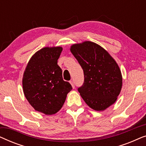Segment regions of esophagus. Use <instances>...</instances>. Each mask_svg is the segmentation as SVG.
Returning <instances> with one entry per match:
<instances>
[{"label": "esophagus", "instance_id": "esophagus-1", "mask_svg": "<svg viewBox=\"0 0 146 146\" xmlns=\"http://www.w3.org/2000/svg\"><path fill=\"white\" fill-rule=\"evenodd\" d=\"M70 83L71 84L73 88H74L75 86H74V82H73V81H72V80H70Z\"/></svg>", "mask_w": 146, "mask_h": 146}]
</instances>
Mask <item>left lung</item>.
Masks as SVG:
<instances>
[{"instance_id":"left-lung-1","label":"left lung","mask_w":146,"mask_h":146,"mask_svg":"<svg viewBox=\"0 0 146 146\" xmlns=\"http://www.w3.org/2000/svg\"><path fill=\"white\" fill-rule=\"evenodd\" d=\"M70 51L84 71V81L78 91L91 108L104 110L120 93L122 76L118 65L106 50L92 42L74 44Z\"/></svg>"}]
</instances>
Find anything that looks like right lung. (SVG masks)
Returning <instances> with one entry per match:
<instances>
[{
  "instance_id": "right-lung-1",
  "label": "right lung",
  "mask_w": 146,
  "mask_h": 146,
  "mask_svg": "<svg viewBox=\"0 0 146 146\" xmlns=\"http://www.w3.org/2000/svg\"><path fill=\"white\" fill-rule=\"evenodd\" d=\"M62 47H46L34 54L23 75V87L26 98L35 110L46 115L58 112L72 89L63 80L58 65Z\"/></svg>"
}]
</instances>
